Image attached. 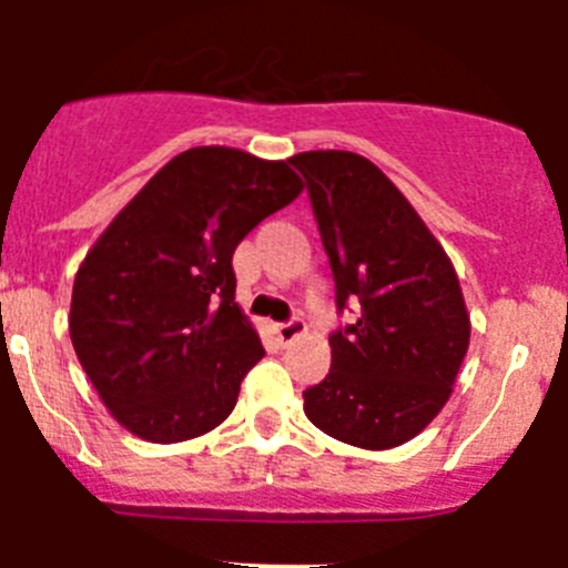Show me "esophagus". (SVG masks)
I'll list each match as a JSON object with an SVG mask.
<instances>
[{"label": "esophagus", "mask_w": 568, "mask_h": 568, "mask_svg": "<svg viewBox=\"0 0 568 568\" xmlns=\"http://www.w3.org/2000/svg\"><path fill=\"white\" fill-rule=\"evenodd\" d=\"M304 333H307V324L301 318L287 321V324H275V338H278L281 344H293V341L301 338Z\"/></svg>", "instance_id": "1"}]
</instances>
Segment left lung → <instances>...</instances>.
I'll return each mask as SVG.
<instances>
[{
  "label": "left lung",
  "mask_w": 568,
  "mask_h": 568,
  "mask_svg": "<svg viewBox=\"0 0 568 568\" xmlns=\"http://www.w3.org/2000/svg\"><path fill=\"white\" fill-rule=\"evenodd\" d=\"M307 179L338 310L355 324L329 335L333 366L304 393L329 438L393 449L433 424L469 349V313L453 261L381 168L349 150L290 159Z\"/></svg>",
  "instance_id": "1"
}]
</instances>
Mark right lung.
<instances>
[{
	"label": "right lung",
	"instance_id": "obj_1",
	"mask_svg": "<svg viewBox=\"0 0 568 568\" xmlns=\"http://www.w3.org/2000/svg\"><path fill=\"white\" fill-rule=\"evenodd\" d=\"M304 190L290 162L190 148L122 207L79 264L70 341L119 424L179 444L222 424L264 355L235 304L241 239Z\"/></svg>",
	"mask_w": 568,
	"mask_h": 568
}]
</instances>
